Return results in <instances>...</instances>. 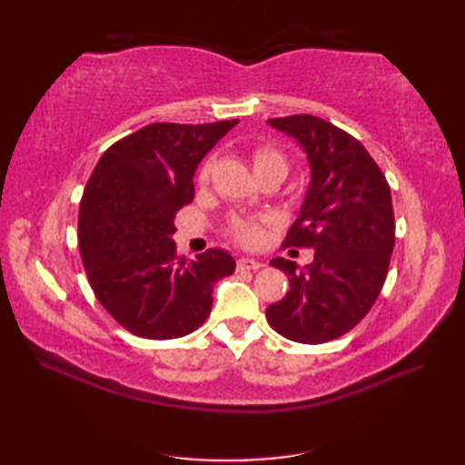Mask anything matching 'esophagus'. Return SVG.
I'll return each mask as SVG.
<instances>
[{"mask_svg": "<svg viewBox=\"0 0 465 465\" xmlns=\"http://www.w3.org/2000/svg\"><path fill=\"white\" fill-rule=\"evenodd\" d=\"M263 268V263L258 260H250V258H240L238 260V270H248V272H255Z\"/></svg>", "mask_w": 465, "mask_h": 465, "instance_id": "esophagus-1", "label": "esophagus"}]
</instances>
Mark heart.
I'll return each instance as SVG.
<instances>
[{
  "instance_id": "1",
  "label": "heart",
  "mask_w": 465,
  "mask_h": 465,
  "mask_svg": "<svg viewBox=\"0 0 465 465\" xmlns=\"http://www.w3.org/2000/svg\"><path fill=\"white\" fill-rule=\"evenodd\" d=\"M252 162H253V170L255 173H263L270 170H280L283 173H288V157H285L280 150H275L272 145H260L255 147L252 153ZM212 165L205 163L200 172V182L205 183L207 177H210ZM265 223L268 220H250V217H232L227 222L225 232L230 238L243 245V248H258V245L265 238Z\"/></svg>"
}]
</instances>
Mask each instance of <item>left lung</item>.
Returning a JSON list of instances; mask_svg holds the SVG:
<instances>
[{
	"instance_id": "1",
	"label": "left lung",
	"mask_w": 465,
	"mask_h": 465,
	"mask_svg": "<svg viewBox=\"0 0 465 465\" xmlns=\"http://www.w3.org/2000/svg\"><path fill=\"white\" fill-rule=\"evenodd\" d=\"M268 124L308 155L312 180L283 245L312 248L313 262L298 270L290 260H272L288 273L290 292L265 318L292 341H331L365 318L383 288L396 242L390 185L368 150L322 117L300 114Z\"/></svg>"
}]
</instances>
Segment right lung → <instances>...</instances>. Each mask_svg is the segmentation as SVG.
Instances as JSON below:
<instances>
[{
	"mask_svg": "<svg viewBox=\"0 0 465 465\" xmlns=\"http://www.w3.org/2000/svg\"><path fill=\"white\" fill-rule=\"evenodd\" d=\"M238 122L145 125L115 142L85 185L77 238L87 280L134 335L192 333L212 312L215 282L235 270L223 250L180 258L173 220L193 200L197 165Z\"/></svg>",
	"mask_w": 465,
	"mask_h": 465,
	"instance_id": "obj_1",
	"label": "right lung"
}]
</instances>
